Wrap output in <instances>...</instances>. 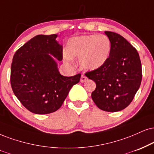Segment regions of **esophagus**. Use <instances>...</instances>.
<instances>
[{
    "instance_id": "esophagus-1",
    "label": "esophagus",
    "mask_w": 154,
    "mask_h": 154,
    "mask_svg": "<svg viewBox=\"0 0 154 154\" xmlns=\"http://www.w3.org/2000/svg\"><path fill=\"white\" fill-rule=\"evenodd\" d=\"M88 80V78H87L86 76H85L84 75H81V83H84V82H86V81Z\"/></svg>"
}]
</instances>
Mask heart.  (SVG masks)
<instances>
[{
  "label": "heart",
  "mask_w": 154,
  "mask_h": 154,
  "mask_svg": "<svg viewBox=\"0 0 154 154\" xmlns=\"http://www.w3.org/2000/svg\"><path fill=\"white\" fill-rule=\"evenodd\" d=\"M111 42L106 35H82L72 37L67 43L66 59H79L81 68L95 71L101 68L109 60L111 52Z\"/></svg>",
  "instance_id": "b5f03b06"
}]
</instances>
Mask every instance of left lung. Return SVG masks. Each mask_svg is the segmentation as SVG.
Listing matches in <instances>:
<instances>
[{
    "instance_id": "8db88e82",
    "label": "left lung",
    "mask_w": 154,
    "mask_h": 154,
    "mask_svg": "<svg viewBox=\"0 0 154 154\" xmlns=\"http://www.w3.org/2000/svg\"><path fill=\"white\" fill-rule=\"evenodd\" d=\"M111 52L105 65L86 75L96 83L91 98L98 109L116 112L126 108L138 91L142 79L141 63L134 47L119 34L105 31Z\"/></svg>"
}]
</instances>
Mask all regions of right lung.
I'll return each mask as SVG.
<instances>
[{
  "mask_svg": "<svg viewBox=\"0 0 154 154\" xmlns=\"http://www.w3.org/2000/svg\"><path fill=\"white\" fill-rule=\"evenodd\" d=\"M57 34L38 35L20 47L13 58L11 84L15 96L28 111L47 114L60 109L81 74L66 77L57 60L63 59V46Z\"/></svg>",
  "mask_w": 154,
  "mask_h": 154,
  "instance_id": "obj_1",
  "label": "right lung"
}]
</instances>
